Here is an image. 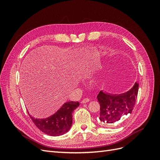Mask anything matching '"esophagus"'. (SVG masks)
Listing matches in <instances>:
<instances>
[{
	"mask_svg": "<svg viewBox=\"0 0 160 160\" xmlns=\"http://www.w3.org/2000/svg\"><path fill=\"white\" fill-rule=\"evenodd\" d=\"M89 101H90V100H89L88 98H85V99L82 100V101H81V103H88Z\"/></svg>",
	"mask_w": 160,
	"mask_h": 160,
	"instance_id": "1",
	"label": "esophagus"
}]
</instances>
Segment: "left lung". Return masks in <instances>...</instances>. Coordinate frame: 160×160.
Here are the masks:
<instances>
[{
    "label": "left lung",
    "mask_w": 160,
    "mask_h": 160,
    "mask_svg": "<svg viewBox=\"0 0 160 160\" xmlns=\"http://www.w3.org/2000/svg\"><path fill=\"white\" fill-rule=\"evenodd\" d=\"M139 84L134 85L127 92L111 94L101 91L97 98L100 104L99 119L108 125L118 122L125 115L132 113L138 97Z\"/></svg>",
    "instance_id": "obj_1"
}]
</instances>
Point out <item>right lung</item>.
Here are the masks:
<instances>
[{
    "label": "right lung",
    "mask_w": 160,
    "mask_h": 160,
    "mask_svg": "<svg viewBox=\"0 0 160 160\" xmlns=\"http://www.w3.org/2000/svg\"><path fill=\"white\" fill-rule=\"evenodd\" d=\"M79 106L78 101H68L56 113L45 119L35 118L29 114L28 110L27 112L32 122L41 132L51 136H59L66 133L71 128L72 112Z\"/></svg>",
    "instance_id": "right-lung-1"
}]
</instances>
